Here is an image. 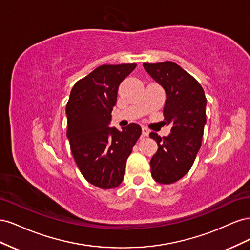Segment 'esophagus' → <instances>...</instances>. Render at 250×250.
Here are the masks:
<instances>
[{"label":"esophagus","instance_id":"34e87169","mask_svg":"<svg viewBox=\"0 0 250 250\" xmlns=\"http://www.w3.org/2000/svg\"><path fill=\"white\" fill-rule=\"evenodd\" d=\"M142 134L144 137H148L149 135V129H147L146 127H142Z\"/></svg>","mask_w":250,"mask_h":250}]
</instances>
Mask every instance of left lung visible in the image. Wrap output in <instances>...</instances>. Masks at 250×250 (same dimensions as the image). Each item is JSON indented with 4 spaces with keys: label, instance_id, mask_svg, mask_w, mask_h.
<instances>
[{
    "label": "left lung",
    "instance_id": "left-lung-1",
    "mask_svg": "<svg viewBox=\"0 0 250 250\" xmlns=\"http://www.w3.org/2000/svg\"><path fill=\"white\" fill-rule=\"evenodd\" d=\"M144 69L166 92L165 124L171 133L161 138L149 135L157 143V152L150 161L155 181L170 185L190 171L201 147L207 123V98L198 81L172 62L144 63Z\"/></svg>",
    "mask_w": 250,
    "mask_h": 250
}]
</instances>
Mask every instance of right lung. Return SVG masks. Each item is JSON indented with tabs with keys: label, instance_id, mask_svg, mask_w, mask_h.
I'll use <instances>...</instances> for the list:
<instances>
[{
	"label": "right lung",
	"instance_id": "add662e5",
	"mask_svg": "<svg viewBox=\"0 0 250 250\" xmlns=\"http://www.w3.org/2000/svg\"><path fill=\"white\" fill-rule=\"evenodd\" d=\"M137 64H103L75 83L66 103V137L78 168L89 184L113 188L124 178L126 161L141 137L140 125L109 127L120 83Z\"/></svg>",
	"mask_w": 250,
	"mask_h": 250
}]
</instances>
